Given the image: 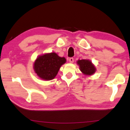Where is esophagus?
I'll list each match as a JSON object with an SVG mask.
<instances>
[{"mask_svg": "<svg viewBox=\"0 0 130 130\" xmlns=\"http://www.w3.org/2000/svg\"><path fill=\"white\" fill-rule=\"evenodd\" d=\"M73 62H74L73 58H72V57L70 58H69V62H70V63H73Z\"/></svg>", "mask_w": 130, "mask_h": 130, "instance_id": "1", "label": "esophagus"}]
</instances>
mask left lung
<instances>
[{"label":"left lung","mask_w":130,"mask_h":130,"mask_svg":"<svg viewBox=\"0 0 130 130\" xmlns=\"http://www.w3.org/2000/svg\"><path fill=\"white\" fill-rule=\"evenodd\" d=\"M77 64L79 65L82 72L86 75H92L96 71L95 68L92 62L88 59L78 60Z\"/></svg>","instance_id":"left-lung-1"}]
</instances>
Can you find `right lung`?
<instances>
[{"mask_svg": "<svg viewBox=\"0 0 130 130\" xmlns=\"http://www.w3.org/2000/svg\"><path fill=\"white\" fill-rule=\"evenodd\" d=\"M66 62L64 57H60L56 53H51L39 56L35 61L34 68L39 77L50 80L56 76L59 69Z\"/></svg>", "mask_w": 130, "mask_h": 130, "instance_id": "1", "label": "right lung"}]
</instances>
